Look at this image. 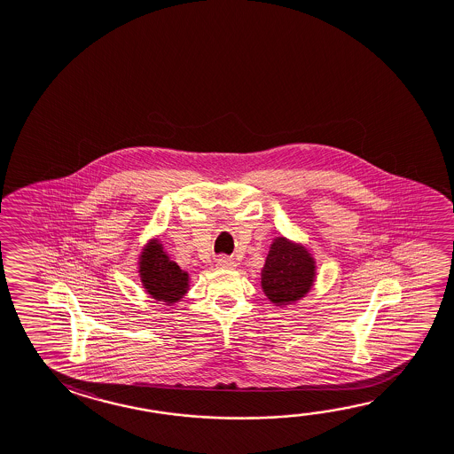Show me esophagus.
Here are the masks:
<instances>
[{
	"label": "esophagus",
	"instance_id": "1",
	"mask_svg": "<svg viewBox=\"0 0 454 454\" xmlns=\"http://www.w3.org/2000/svg\"><path fill=\"white\" fill-rule=\"evenodd\" d=\"M216 268L220 269H232L236 268V262L228 258V256H222V258H218L216 260Z\"/></svg>",
	"mask_w": 454,
	"mask_h": 454
}]
</instances>
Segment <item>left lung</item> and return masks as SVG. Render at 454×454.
Segmentation results:
<instances>
[{
    "instance_id": "1",
    "label": "left lung",
    "mask_w": 454,
    "mask_h": 454,
    "mask_svg": "<svg viewBox=\"0 0 454 454\" xmlns=\"http://www.w3.org/2000/svg\"><path fill=\"white\" fill-rule=\"evenodd\" d=\"M312 253L290 239L275 238L261 272V286L275 305L296 302L310 291L317 275Z\"/></svg>"
}]
</instances>
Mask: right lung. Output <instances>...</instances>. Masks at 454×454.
<instances>
[{"instance_id":"right-lung-1","label":"right lung","mask_w":454,"mask_h":454,"mask_svg":"<svg viewBox=\"0 0 454 454\" xmlns=\"http://www.w3.org/2000/svg\"><path fill=\"white\" fill-rule=\"evenodd\" d=\"M142 286L152 298L166 305L179 302L190 288L188 272L169 260L160 240H150L139 256Z\"/></svg>"}]
</instances>
